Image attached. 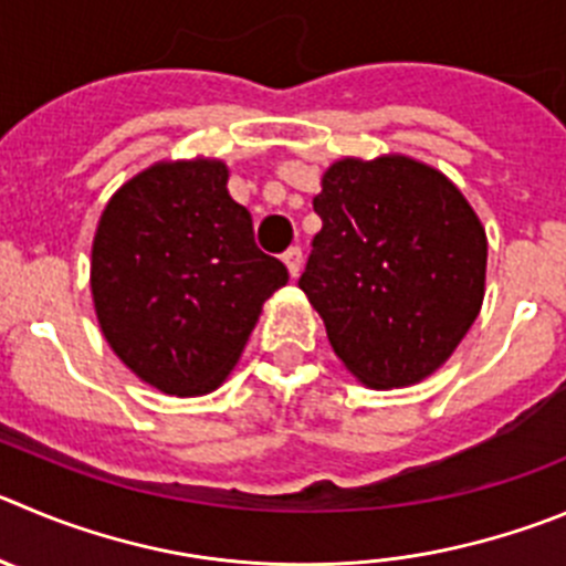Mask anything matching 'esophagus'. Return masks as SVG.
<instances>
[{
  "label": "esophagus",
  "mask_w": 566,
  "mask_h": 566,
  "mask_svg": "<svg viewBox=\"0 0 566 566\" xmlns=\"http://www.w3.org/2000/svg\"><path fill=\"white\" fill-rule=\"evenodd\" d=\"M284 265H287V273L290 279H295L301 273V248L298 245H290L287 251H284Z\"/></svg>",
  "instance_id": "1"
}]
</instances>
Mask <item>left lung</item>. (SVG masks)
Here are the masks:
<instances>
[{"instance_id":"8db88e82","label":"left lung","mask_w":566,"mask_h":566,"mask_svg":"<svg viewBox=\"0 0 566 566\" xmlns=\"http://www.w3.org/2000/svg\"><path fill=\"white\" fill-rule=\"evenodd\" d=\"M298 279L337 360L368 388L436 374L478 318L489 240L461 189L405 153L329 164Z\"/></svg>"}]
</instances>
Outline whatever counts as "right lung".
Returning <instances> with one entry per match:
<instances>
[{"instance_id":"1","label":"right lung","mask_w":566,"mask_h":566,"mask_svg":"<svg viewBox=\"0 0 566 566\" xmlns=\"http://www.w3.org/2000/svg\"><path fill=\"white\" fill-rule=\"evenodd\" d=\"M220 158L156 161L111 195L92 242V301L114 355L167 396L220 388L287 268L253 242Z\"/></svg>"}]
</instances>
